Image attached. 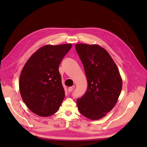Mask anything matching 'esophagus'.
I'll return each instance as SVG.
<instances>
[{"mask_svg": "<svg viewBox=\"0 0 147 147\" xmlns=\"http://www.w3.org/2000/svg\"><path fill=\"white\" fill-rule=\"evenodd\" d=\"M74 89V86H71V87H70V88H69V89H68V91L69 92H72L73 91V89Z\"/></svg>", "mask_w": 147, "mask_h": 147, "instance_id": "obj_1", "label": "esophagus"}]
</instances>
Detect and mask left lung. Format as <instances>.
Listing matches in <instances>:
<instances>
[{"mask_svg": "<svg viewBox=\"0 0 147 147\" xmlns=\"http://www.w3.org/2000/svg\"><path fill=\"white\" fill-rule=\"evenodd\" d=\"M75 49L88 84L86 93L77 99V106L82 115L97 120L117 102L123 86L121 77L115 62L102 47L80 43L76 45Z\"/></svg>", "mask_w": 147, "mask_h": 147, "instance_id": "obj_1", "label": "left lung"}]
</instances>
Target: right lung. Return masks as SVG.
Wrapping results in <instances>:
<instances>
[{"label":"right lung","instance_id":"obj_1","mask_svg":"<svg viewBox=\"0 0 147 147\" xmlns=\"http://www.w3.org/2000/svg\"><path fill=\"white\" fill-rule=\"evenodd\" d=\"M71 47V44L43 46L24 65L19 90L24 102L35 114L48 117L58 110L65 97L59 65Z\"/></svg>","mask_w":147,"mask_h":147}]
</instances>
